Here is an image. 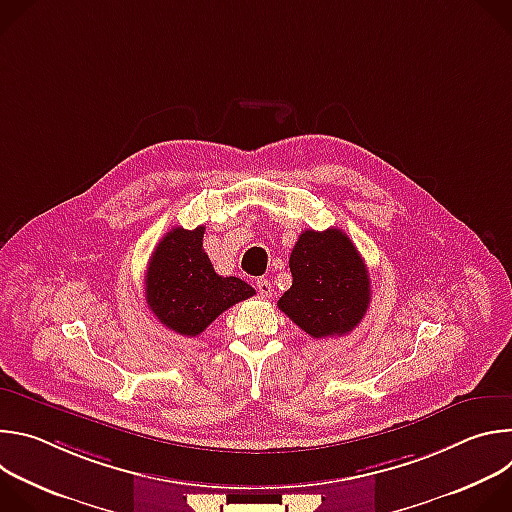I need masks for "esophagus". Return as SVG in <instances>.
Masks as SVG:
<instances>
[{"label":"esophagus","instance_id":"1","mask_svg":"<svg viewBox=\"0 0 512 512\" xmlns=\"http://www.w3.org/2000/svg\"><path fill=\"white\" fill-rule=\"evenodd\" d=\"M255 285H257V291H259V294H261L263 298H269V296H271V281H269V279L259 277V279L255 281Z\"/></svg>","mask_w":512,"mask_h":512}]
</instances>
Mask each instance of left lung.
Segmentation results:
<instances>
[{
    "label": "left lung",
    "mask_w": 512,
    "mask_h": 512,
    "mask_svg": "<svg viewBox=\"0 0 512 512\" xmlns=\"http://www.w3.org/2000/svg\"><path fill=\"white\" fill-rule=\"evenodd\" d=\"M294 281L279 310L312 338L344 336L371 304V279L360 253L340 229L304 231L289 255Z\"/></svg>",
    "instance_id": "obj_1"
}]
</instances>
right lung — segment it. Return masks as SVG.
Instances as JSON below:
<instances>
[{"instance_id": "1", "label": "right lung", "mask_w": 512, "mask_h": 512, "mask_svg": "<svg viewBox=\"0 0 512 512\" xmlns=\"http://www.w3.org/2000/svg\"><path fill=\"white\" fill-rule=\"evenodd\" d=\"M204 227H174L152 253L145 271V302L154 316L182 336H198L255 289L239 277L218 275L202 249Z\"/></svg>"}]
</instances>
